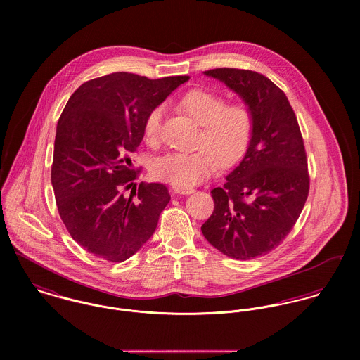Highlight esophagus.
Instances as JSON below:
<instances>
[{
	"label": "esophagus",
	"mask_w": 360,
	"mask_h": 360,
	"mask_svg": "<svg viewBox=\"0 0 360 360\" xmlns=\"http://www.w3.org/2000/svg\"><path fill=\"white\" fill-rule=\"evenodd\" d=\"M172 190H173V193L183 194V195H188V194L194 193V188H191V187H181V186H172Z\"/></svg>",
	"instance_id": "obj_1"
}]
</instances>
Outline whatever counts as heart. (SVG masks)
Segmentation results:
<instances>
[{
	"label": "heart",
	"instance_id": "b5f03b06",
	"mask_svg": "<svg viewBox=\"0 0 360 360\" xmlns=\"http://www.w3.org/2000/svg\"><path fill=\"white\" fill-rule=\"evenodd\" d=\"M180 106L202 124L200 146L194 153H170L154 165L155 176L174 186L202 183L223 165L233 166L247 154L254 131V117L245 103H226L205 89L183 96ZM162 106L153 108L143 123L144 140L154 146L160 137Z\"/></svg>",
	"mask_w": 360,
	"mask_h": 360
}]
</instances>
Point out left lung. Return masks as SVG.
<instances>
[{"mask_svg": "<svg viewBox=\"0 0 360 360\" xmlns=\"http://www.w3.org/2000/svg\"><path fill=\"white\" fill-rule=\"evenodd\" d=\"M236 91L254 117L250 148L210 191L214 207L202 224L210 245L233 259L248 260L280 245L308 200V159L301 129L287 96L270 79L247 69L206 70Z\"/></svg>", "mask_w": 360, "mask_h": 360, "instance_id": "8db88e82", "label": "left lung"}]
</instances>
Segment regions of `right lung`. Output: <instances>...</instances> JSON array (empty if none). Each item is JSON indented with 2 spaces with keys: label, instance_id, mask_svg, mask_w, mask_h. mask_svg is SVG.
I'll return each instance as SVG.
<instances>
[{
  "label": "right lung",
  "instance_id": "add662e5",
  "mask_svg": "<svg viewBox=\"0 0 360 360\" xmlns=\"http://www.w3.org/2000/svg\"><path fill=\"white\" fill-rule=\"evenodd\" d=\"M188 76L151 80L116 72L83 83L58 120L51 183L59 216L87 252L108 262L134 255L154 234L169 204L165 184L134 180L130 154L147 113Z\"/></svg>",
  "mask_w": 360,
  "mask_h": 360
}]
</instances>
